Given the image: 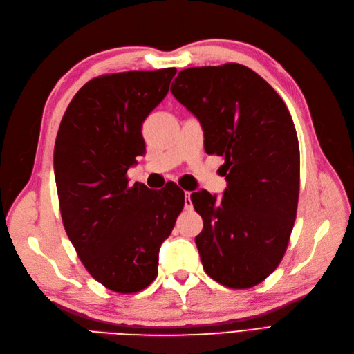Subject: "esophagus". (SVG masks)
Wrapping results in <instances>:
<instances>
[{"label": "esophagus", "instance_id": "obj_1", "mask_svg": "<svg viewBox=\"0 0 354 354\" xmlns=\"http://www.w3.org/2000/svg\"><path fill=\"white\" fill-rule=\"evenodd\" d=\"M185 207H186V209L194 208V203H192V201H190V192H185Z\"/></svg>", "mask_w": 354, "mask_h": 354}]
</instances>
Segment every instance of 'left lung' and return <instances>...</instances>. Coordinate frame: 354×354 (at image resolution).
Segmentation results:
<instances>
[{
	"mask_svg": "<svg viewBox=\"0 0 354 354\" xmlns=\"http://www.w3.org/2000/svg\"><path fill=\"white\" fill-rule=\"evenodd\" d=\"M171 93L202 125L209 155L223 156V198L190 195L203 229L195 238L203 270L245 289L279 266L297 217L299 146L281 95L239 63L180 71Z\"/></svg>",
	"mask_w": 354,
	"mask_h": 354,
	"instance_id": "obj_1",
	"label": "left lung"
}]
</instances>
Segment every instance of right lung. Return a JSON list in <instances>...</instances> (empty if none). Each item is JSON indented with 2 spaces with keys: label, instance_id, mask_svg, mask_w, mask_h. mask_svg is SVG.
I'll use <instances>...</instances> for the list:
<instances>
[{
  "label": "right lung",
  "instance_id": "right-lung-1",
  "mask_svg": "<svg viewBox=\"0 0 354 354\" xmlns=\"http://www.w3.org/2000/svg\"><path fill=\"white\" fill-rule=\"evenodd\" d=\"M177 69L93 78L73 95L55 145L63 226L87 272L111 291L133 294L158 276V254L185 207V192L128 185L146 151L142 124L164 100Z\"/></svg>",
  "mask_w": 354,
  "mask_h": 354
}]
</instances>
